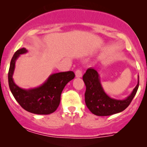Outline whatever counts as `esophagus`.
Listing matches in <instances>:
<instances>
[{"instance_id": "esophagus-1", "label": "esophagus", "mask_w": 147, "mask_h": 147, "mask_svg": "<svg viewBox=\"0 0 147 147\" xmlns=\"http://www.w3.org/2000/svg\"><path fill=\"white\" fill-rule=\"evenodd\" d=\"M82 70L80 69H77L76 71H75V77L76 78H82Z\"/></svg>"}]
</instances>
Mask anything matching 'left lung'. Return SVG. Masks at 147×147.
<instances>
[{
	"mask_svg": "<svg viewBox=\"0 0 147 147\" xmlns=\"http://www.w3.org/2000/svg\"><path fill=\"white\" fill-rule=\"evenodd\" d=\"M82 79L86 86L85 104L90 112L97 116H109L124 111L135 96L139 84L138 77V83L131 94L124 100H117L107 94L100 82V75L94 68H88Z\"/></svg>",
	"mask_w": 147,
	"mask_h": 147,
	"instance_id": "left-lung-1",
	"label": "left lung"
}]
</instances>
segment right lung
Returning a JSON list of instances; mask_svg holds the SVG:
<instances>
[{
    "instance_id": "add662e5",
    "label": "right lung",
    "mask_w": 147,
    "mask_h": 147,
    "mask_svg": "<svg viewBox=\"0 0 147 147\" xmlns=\"http://www.w3.org/2000/svg\"><path fill=\"white\" fill-rule=\"evenodd\" d=\"M28 52L25 47L15 53L10 61L8 71V84L13 97L19 105L28 112L37 115H49L57 109L60 102V96L67 84L74 79L72 71L52 74L40 86L32 89L20 88L13 79L16 62L20 55Z\"/></svg>"
}]
</instances>
